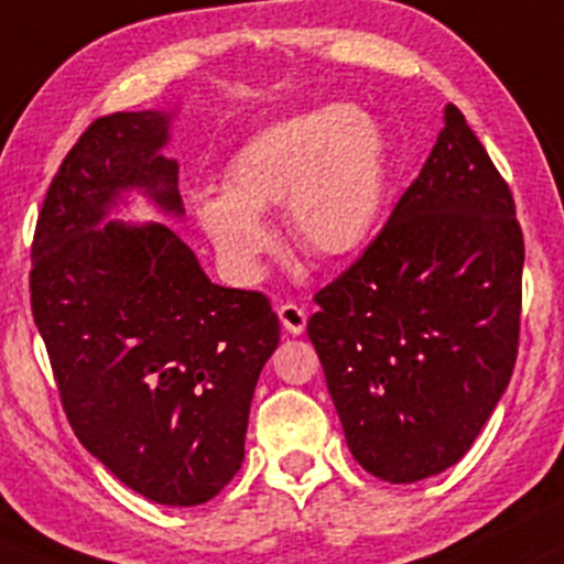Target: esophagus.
<instances>
[{
    "instance_id": "34e87169",
    "label": "esophagus",
    "mask_w": 564,
    "mask_h": 564,
    "mask_svg": "<svg viewBox=\"0 0 564 564\" xmlns=\"http://www.w3.org/2000/svg\"><path fill=\"white\" fill-rule=\"evenodd\" d=\"M280 323H282V328L288 330V334H304V328H306V312L301 310L299 304H282L280 310Z\"/></svg>"
}]
</instances>
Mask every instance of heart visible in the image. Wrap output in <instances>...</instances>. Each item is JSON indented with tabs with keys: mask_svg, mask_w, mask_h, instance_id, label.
Segmentation results:
<instances>
[{
	"mask_svg": "<svg viewBox=\"0 0 564 564\" xmlns=\"http://www.w3.org/2000/svg\"><path fill=\"white\" fill-rule=\"evenodd\" d=\"M223 182V195L197 197V223L230 274L258 282L276 243L260 214L280 203L306 252L345 258L367 243L386 195V141L364 110L323 106L249 138Z\"/></svg>",
	"mask_w": 564,
	"mask_h": 564,
	"instance_id": "obj_1",
	"label": "heart"
}]
</instances>
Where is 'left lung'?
Here are the masks:
<instances>
[{"instance_id": "left-lung-1", "label": "left lung", "mask_w": 564, "mask_h": 564, "mask_svg": "<svg viewBox=\"0 0 564 564\" xmlns=\"http://www.w3.org/2000/svg\"><path fill=\"white\" fill-rule=\"evenodd\" d=\"M524 234L464 113L445 127L361 258L317 290L306 334L350 454L391 484L469 451L519 356Z\"/></svg>"}]
</instances>
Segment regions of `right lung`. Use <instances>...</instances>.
<instances>
[{
	"label": "right lung",
	"instance_id": "right-lung-1",
	"mask_svg": "<svg viewBox=\"0 0 564 564\" xmlns=\"http://www.w3.org/2000/svg\"><path fill=\"white\" fill-rule=\"evenodd\" d=\"M167 127L162 110L86 127L40 208L29 293L80 445L141 497L189 508L239 473L280 317L258 290L208 280L167 225H102L124 189L184 214Z\"/></svg>",
	"mask_w": 564,
	"mask_h": 564
}]
</instances>
